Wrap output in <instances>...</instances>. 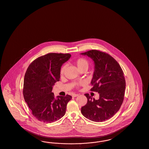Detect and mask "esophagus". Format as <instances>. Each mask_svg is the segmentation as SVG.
Wrapping results in <instances>:
<instances>
[{
  "mask_svg": "<svg viewBox=\"0 0 149 149\" xmlns=\"http://www.w3.org/2000/svg\"><path fill=\"white\" fill-rule=\"evenodd\" d=\"M77 96H79V94H72V97H77Z\"/></svg>",
  "mask_w": 149,
  "mask_h": 149,
  "instance_id": "esophagus-1",
  "label": "esophagus"
}]
</instances>
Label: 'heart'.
<instances>
[{
	"instance_id": "1",
	"label": "heart",
	"mask_w": 149,
	"mask_h": 149,
	"mask_svg": "<svg viewBox=\"0 0 149 149\" xmlns=\"http://www.w3.org/2000/svg\"><path fill=\"white\" fill-rule=\"evenodd\" d=\"M74 63L77 66L78 69L81 72L82 70H87L89 66V62L88 60L86 59L85 58H79L74 61ZM66 69V65H63L61 67L60 73L61 75H63L65 72ZM83 82H80L77 84V86H79L80 85H84Z\"/></svg>"
}]
</instances>
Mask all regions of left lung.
<instances>
[{
  "instance_id": "1",
  "label": "left lung",
  "mask_w": 149,
  "mask_h": 149,
  "mask_svg": "<svg viewBox=\"0 0 149 149\" xmlns=\"http://www.w3.org/2000/svg\"><path fill=\"white\" fill-rule=\"evenodd\" d=\"M95 63V71L90 91L99 93V100L85 94L86 104L81 107L84 116L91 121L102 122L112 118L119 111L124 98L126 82L124 72L110 55L97 50L81 53Z\"/></svg>"
}]
</instances>
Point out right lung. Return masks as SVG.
Listing matches in <instances>:
<instances>
[{
	"mask_svg": "<svg viewBox=\"0 0 149 149\" xmlns=\"http://www.w3.org/2000/svg\"><path fill=\"white\" fill-rule=\"evenodd\" d=\"M70 54L49 53L34 60L24 76V100L38 120L51 123L61 119L72 96L54 98L53 86L59 81L61 66L70 58Z\"/></svg>",
	"mask_w": 149,
	"mask_h": 149,
	"instance_id": "add662e5",
	"label": "right lung"
}]
</instances>
